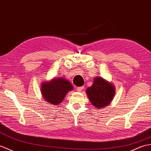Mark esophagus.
I'll use <instances>...</instances> for the list:
<instances>
[{
    "instance_id": "obj_1",
    "label": "esophagus",
    "mask_w": 151,
    "mask_h": 151,
    "mask_svg": "<svg viewBox=\"0 0 151 151\" xmlns=\"http://www.w3.org/2000/svg\"><path fill=\"white\" fill-rule=\"evenodd\" d=\"M83 89V87H77V91H78V92H81L82 91Z\"/></svg>"
}]
</instances>
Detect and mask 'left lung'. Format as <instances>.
I'll use <instances>...</instances> for the list:
<instances>
[{
    "label": "left lung",
    "mask_w": 151,
    "mask_h": 151,
    "mask_svg": "<svg viewBox=\"0 0 151 151\" xmlns=\"http://www.w3.org/2000/svg\"><path fill=\"white\" fill-rule=\"evenodd\" d=\"M87 96L93 106L101 109L108 106L113 99L115 89L111 83L101 77H96L93 85L87 89Z\"/></svg>",
    "instance_id": "8db88e82"
}]
</instances>
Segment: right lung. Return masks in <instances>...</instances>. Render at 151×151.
<instances>
[{"label":"right lung","instance_id":"add662e5","mask_svg":"<svg viewBox=\"0 0 151 151\" xmlns=\"http://www.w3.org/2000/svg\"><path fill=\"white\" fill-rule=\"evenodd\" d=\"M72 89V84L63 78H54L50 82L43 83L41 86L42 94L44 100L55 106L61 103L66 94Z\"/></svg>","mask_w":151,"mask_h":151}]
</instances>
